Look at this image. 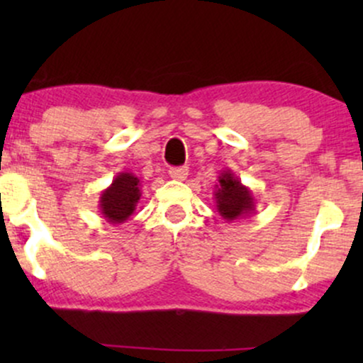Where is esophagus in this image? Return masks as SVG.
I'll use <instances>...</instances> for the list:
<instances>
[{"mask_svg": "<svg viewBox=\"0 0 363 363\" xmlns=\"http://www.w3.org/2000/svg\"><path fill=\"white\" fill-rule=\"evenodd\" d=\"M169 176L176 181H184L187 177V167H172L169 170Z\"/></svg>", "mask_w": 363, "mask_h": 363, "instance_id": "obj_1", "label": "esophagus"}]
</instances>
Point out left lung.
Returning <instances> with one entry per match:
<instances>
[{"mask_svg":"<svg viewBox=\"0 0 363 363\" xmlns=\"http://www.w3.org/2000/svg\"><path fill=\"white\" fill-rule=\"evenodd\" d=\"M215 203L216 211L227 222L245 218L256 210L252 191L230 169L220 172L218 184H215Z\"/></svg>","mask_w":363,"mask_h":363,"instance_id":"obj_1","label":"left lung"}]
</instances>
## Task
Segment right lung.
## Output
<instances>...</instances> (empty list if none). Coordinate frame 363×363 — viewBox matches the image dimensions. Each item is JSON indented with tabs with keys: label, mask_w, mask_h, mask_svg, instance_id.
<instances>
[{
	"label": "right lung",
	"mask_w": 363,
	"mask_h": 363,
	"mask_svg": "<svg viewBox=\"0 0 363 363\" xmlns=\"http://www.w3.org/2000/svg\"><path fill=\"white\" fill-rule=\"evenodd\" d=\"M141 181L131 172H119L112 184L104 189L99 199V210L107 223L119 225L135 213L141 198Z\"/></svg>",
	"instance_id": "obj_1"
}]
</instances>
